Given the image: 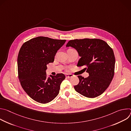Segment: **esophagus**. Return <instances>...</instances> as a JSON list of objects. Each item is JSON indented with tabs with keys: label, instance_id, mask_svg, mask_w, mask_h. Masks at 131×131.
<instances>
[{
	"label": "esophagus",
	"instance_id": "34e87169",
	"mask_svg": "<svg viewBox=\"0 0 131 131\" xmlns=\"http://www.w3.org/2000/svg\"><path fill=\"white\" fill-rule=\"evenodd\" d=\"M65 76H66V78H70L73 77V74H66Z\"/></svg>",
	"mask_w": 131,
	"mask_h": 131
}]
</instances>
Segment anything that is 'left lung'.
I'll list each match as a JSON object with an SVG mask.
<instances>
[{"instance_id":"obj_1","label":"left lung","mask_w":131,"mask_h":131,"mask_svg":"<svg viewBox=\"0 0 131 131\" xmlns=\"http://www.w3.org/2000/svg\"><path fill=\"white\" fill-rule=\"evenodd\" d=\"M67 47L75 49L81 57L77 66H84L89 76H78L79 83L74 86L76 91L84 96L94 98L108 88L115 73V57L112 48L99 39L71 40Z\"/></svg>"}]
</instances>
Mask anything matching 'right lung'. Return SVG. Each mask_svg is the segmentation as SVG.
Segmentation results:
<instances>
[{
  "mask_svg": "<svg viewBox=\"0 0 131 131\" xmlns=\"http://www.w3.org/2000/svg\"><path fill=\"white\" fill-rule=\"evenodd\" d=\"M66 40L38 37L25 42L17 57L18 76L22 87L34 101L46 104L59 94L65 79L63 73L47 77V65L54 62L57 51Z\"/></svg>",
  "mask_w": 131,
  "mask_h": 131,
  "instance_id": "add662e5",
  "label": "right lung"
}]
</instances>
